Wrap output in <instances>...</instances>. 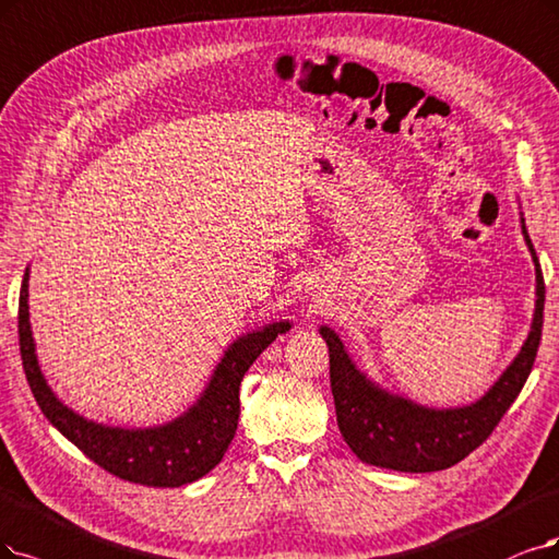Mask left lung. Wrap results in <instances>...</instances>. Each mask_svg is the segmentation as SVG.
I'll list each match as a JSON object with an SVG mask.
<instances>
[{"mask_svg":"<svg viewBox=\"0 0 559 559\" xmlns=\"http://www.w3.org/2000/svg\"><path fill=\"white\" fill-rule=\"evenodd\" d=\"M521 227L536 272L534 316L521 353L479 401L459 407H428L394 394L357 368L332 326H320V336L329 345V378H332L336 421L343 440L359 461L396 472L447 469L486 442L521 394L539 349L546 301L544 274L523 214Z\"/></svg>","mask_w":559,"mask_h":559,"instance_id":"8db88e82","label":"left lung"}]
</instances>
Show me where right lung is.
<instances>
[{"mask_svg":"<svg viewBox=\"0 0 559 559\" xmlns=\"http://www.w3.org/2000/svg\"><path fill=\"white\" fill-rule=\"evenodd\" d=\"M290 320H278L235 338L225 347L198 401L173 421L147 428L108 426L78 415L75 409L61 403L48 384L38 366L29 324V266L20 285V357H23L25 376L40 412L98 467L123 481L154 488H177L198 481L221 463L237 432L239 386L246 370L278 334L290 332Z\"/></svg>","mask_w":559,"mask_h":559,"instance_id":"right-lung-1","label":"right lung"}]
</instances>
